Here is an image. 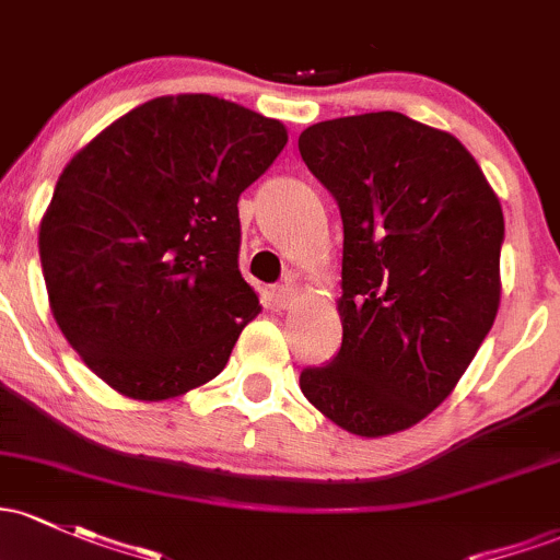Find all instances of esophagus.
Returning a JSON list of instances; mask_svg holds the SVG:
<instances>
[{
    "instance_id": "34e87169",
    "label": "esophagus",
    "mask_w": 560,
    "mask_h": 560,
    "mask_svg": "<svg viewBox=\"0 0 560 560\" xmlns=\"http://www.w3.org/2000/svg\"><path fill=\"white\" fill-rule=\"evenodd\" d=\"M292 300H294L292 284H281V287H273V290H270V305H273V308H279V311L290 308Z\"/></svg>"
}]
</instances>
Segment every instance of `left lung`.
<instances>
[{
  "label": "left lung",
  "mask_w": 560,
  "mask_h": 560,
  "mask_svg": "<svg viewBox=\"0 0 560 560\" xmlns=\"http://www.w3.org/2000/svg\"><path fill=\"white\" fill-rule=\"evenodd\" d=\"M298 149L346 236L340 353L300 390L348 433H398L450 396L494 324L500 199L454 135L398 110L318 121Z\"/></svg>",
  "instance_id": "obj_1"
}]
</instances>
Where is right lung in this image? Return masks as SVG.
<instances>
[{
  "label": "right lung",
  "instance_id": "add662e5",
  "mask_svg": "<svg viewBox=\"0 0 560 560\" xmlns=\"http://www.w3.org/2000/svg\"><path fill=\"white\" fill-rule=\"evenodd\" d=\"M287 145L214 95L132 108L66 164L39 225L50 311L103 383L164 401L229 364L260 300L238 270V196Z\"/></svg>",
  "mask_w": 560,
  "mask_h": 560
}]
</instances>
